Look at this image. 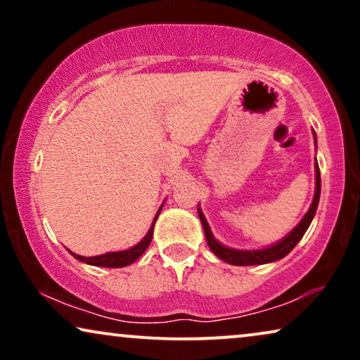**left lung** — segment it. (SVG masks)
Instances as JSON below:
<instances>
[{"label":"left lung","instance_id":"1","mask_svg":"<svg viewBox=\"0 0 360 360\" xmlns=\"http://www.w3.org/2000/svg\"><path fill=\"white\" fill-rule=\"evenodd\" d=\"M314 146H316V134H314ZM319 195H321V175H319V167L318 162L314 164V196L311 201V206L307 211V214L303 216L302 221L295 226V228L290 231V233L277 240L275 244H270L264 249H234V248H228V245L221 244L218 239L214 238L213 233H211V228L206 221L203 211L198 206V216L201 221V226H203L205 236H206V243H208L210 249L213 250V254L216 257L224 260L231 265H262V264H270L275 262V260L283 259L288 252H292V249L300 243V239L303 238L307 229L311 224V221L316 214L318 210V203H319Z\"/></svg>","mask_w":360,"mask_h":360}]
</instances>
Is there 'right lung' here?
<instances>
[{
    "label": "right lung",
    "instance_id": "obj_1",
    "mask_svg": "<svg viewBox=\"0 0 360 360\" xmlns=\"http://www.w3.org/2000/svg\"><path fill=\"white\" fill-rule=\"evenodd\" d=\"M164 203H165V201H164ZM164 203L160 205L159 211H157L155 218H154V221H152V224H150L149 231H147V234L136 245H132V248L126 249V250H117V252H106V254H101V255H93V257H83V255H78L75 252H72V250H68V252H70L77 260H80V262H85L88 265H95V267L120 269V267H126V265H131L132 262H136V260L146 252L147 248H149L152 236H154V224H155L157 218H159Z\"/></svg>",
    "mask_w": 360,
    "mask_h": 360
}]
</instances>
